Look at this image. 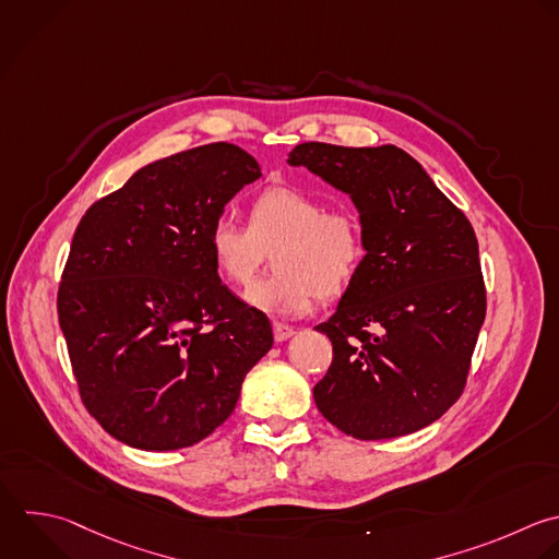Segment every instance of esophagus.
Wrapping results in <instances>:
<instances>
[{
  "mask_svg": "<svg viewBox=\"0 0 559 559\" xmlns=\"http://www.w3.org/2000/svg\"><path fill=\"white\" fill-rule=\"evenodd\" d=\"M293 334H295V328H293V325H286V323H280V321L273 323V336H275L277 343L288 341Z\"/></svg>",
  "mask_w": 559,
  "mask_h": 559,
  "instance_id": "34e87169",
  "label": "esophagus"
}]
</instances>
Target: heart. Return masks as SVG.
Here are the masks:
<instances>
[{
	"label": "heart",
	"instance_id": "b5f03b06",
	"mask_svg": "<svg viewBox=\"0 0 559 559\" xmlns=\"http://www.w3.org/2000/svg\"><path fill=\"white\" fill-rule=\"evenodd\" d=\"M216 271L229 284L253 280L269 253H275V277L255 282L245 301L262 312L299 317L317 297L341 295L365 260L360 218L347 207L328 210L319 197L293 188H266L249 210V225L218 216L207 234Z\"/></svg>",
	"mask_w": 559,
	"mask_h": 559
}]
</instances>
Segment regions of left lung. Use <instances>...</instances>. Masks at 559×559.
<instances>
[{
	"label": "left lung",
	"mask_w": 559,
	"mask_h": 559,
	"mask_svg": "<svg viewBox=\"0 0 559 559\" xmlns=\"http://www.w3.org/2000/svg\"><path fill=\"white\" fill-rule=\"evenodd\" d=\"M349 194L365 260L336 312L314 330L332 365L312 395L356 439H391L439 419L461 395L485 321L478 242L465 214L402 148L306 142L290 151Z\"/></svg>",
	"instance_id": "8db88e82"
}]
</instances>
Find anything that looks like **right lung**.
Segmentation results:
<instances>
[{"mask_svg": "<svg viewBox=\"0 0 559 559\" xmlns=\"http://www.w3.org/2000/svg\"><path fill=\"white\" fill-rule=\"evenodd\" d=\"M260 177L247 151L216 142L140 168L81 218L59 323L87 411L122 443H199L271 349L269 319L221 282L207 247L212 223Z\"/></svg>", "mask_w": 559, "mask_h": 559, "instance_id": "obj_1", "label": "right lung"}]
</instances>
